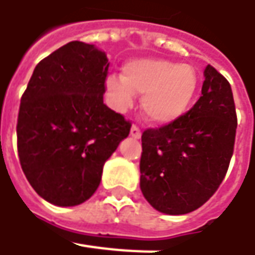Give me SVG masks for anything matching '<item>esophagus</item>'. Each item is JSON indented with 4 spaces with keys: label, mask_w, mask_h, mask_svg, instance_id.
<instances>
[{
    "label": "esophagus",
    "mask_w": 255,
    "mask_h": 255,
    "mask_svg": "<svg viewBox=\"0 0 255 255\" xmlns=\"http://www.w3.org/2000/svg\"><path fill=\"white\" fill-rule=\"evenodd\" d=\"M131 136H134V138H139L141 136V128L135 126V124L131 127Z\"/></svg>",
    "instance_id": "esophagus-1"
}]
</instances>
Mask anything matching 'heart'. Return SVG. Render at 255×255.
Instances as JSON below:
<instances>
[{
  "label": "heart",
  "mask_w": 255,
  "mask_h": 255,
  "mask_svg": "<svg viewBox=\"0 0 255 255\" xmlns=\"http://www.w3.org/2000/svg\"><path fill=\"white\" fill-rule=\"evenodd\" d=\"M199 77L195 67L166 59H135L123 67V76L111 75L106 87L114 107L129 109L142 94L141 109L155 124H169L189 110L196 96Z\"/></svg>",
  "instance_id": "b5f03b06"
}]
</instances>
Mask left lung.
<instances>
[{"label":"left lung","mask_w":255,"mask_h":255,"mask_svg":"<svg viewBox=\"0 0 255 255\" xmlns=\"http://www.w3.org/2000/svg\"><path fill=\"white\" fill-rule=\"evenodd\" d=\"M237 114L232 87L207 65L202 96L180 119L142 132L139 186L151 206L186 215L205 205L232 159Z\"/></svg>","instance_id":"1"}]
</instances>
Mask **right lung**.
<instances>
[{"label":"right lung","mask_w":255,"mask_h":255,"mask_svg":"<svg viewBox=\"0 0 255 255\" xmlns=\"http://www.w3.org/2000/svg\"><path fill=\"white\" fill-rule=\"evenodd\" d=\"M109 59L73 40L36 65L16 123L22 171L40 198L76 206L97 190L104 162L131 123L103 103Z\"/></svg>","instance_id":"obj_1"}]
</instances>
